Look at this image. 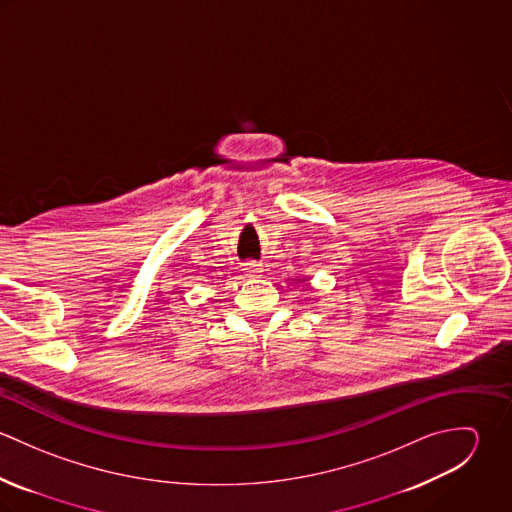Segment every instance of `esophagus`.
Wrapping results in <instances>:
<instances>
[{
	"label": "esophagus",
	"mask_w": 512,
	"mask_h": 512,
	"mask_svg": "<svg viewBox=\"0 0 512 512\" xmlns=\"http://www.w3.org/2000/svg\"><path fill=\"white\" fill-rule=\"evenodd\" d=\"M244 272H246L248 276H258V274H262V264L250 260V262L244 264Z\"/></svg>",
	"instance_id": "obj_1"
}]
</instances>
